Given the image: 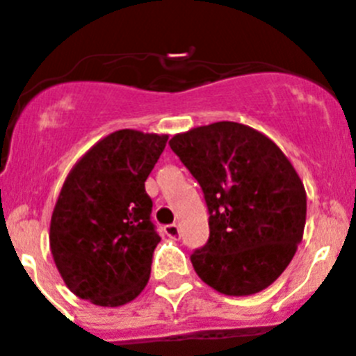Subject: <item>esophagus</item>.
<instances>
[{
    "label": "esophagus",
    "instance_id": "esophagus-1",
    "mask_svg": "<svg viewBox=\"0 0 356 356\" xmlns=\"http://www.w3.org/2000/svg\"><path fill=\"white\" fill-rule=\"evenodd\" d=\"M163 232H165V235L171 238L180 237V228H178V225H168L165 228H163Z\"/></svg>",
    "mask_w": 356,
    "mask_h": 356
}]
</instances>
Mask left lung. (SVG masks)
<instances>
[{
	"label": "left lung",
	"mask_w": 356,
	"mask_h": 356,
	"mask_svg": "<svg viewBox=\"0 0 356 356\" xmlns=\"http://www.w3.org/2000/svg\"><path fill=\"white\" fill-rule=\"evenodd\" d=\"M169 146L200 184L210 237L191 254L194 271L226 296L264 291L303 238L307 193L284 151L241 122L175 135Z\"/></svg>",
	"instance_id": "8db88e82"
}]
</instances>
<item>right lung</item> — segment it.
Segmentation results:
<instances>
[{"label": "right lung", "instance_id": "obj_1", "mask_svg": "<svg viewBox=\"0 0 356 356\" xmlns=\"http://www.w3.org/2000/svg\"><path fill=\"white\" fill-rule=\"evenodd\" d=\"M168 135L119 130L71 169L56 200L49 248L62 280L99 307L130 303L146 287L160 242L144 181Z\"/></svg>", "mask_w": 356, "mask_h": 356}]
</instances>
